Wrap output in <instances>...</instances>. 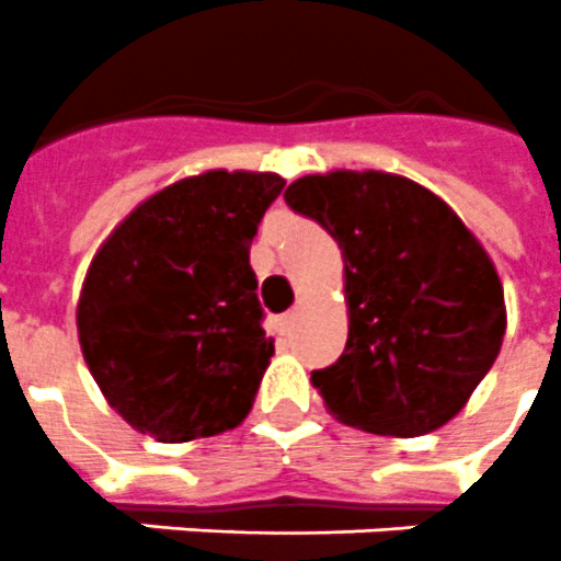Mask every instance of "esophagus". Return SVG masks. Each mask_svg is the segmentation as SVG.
I'll return each mask as SVG.
<instances>
[{
    "mask_svg": "<svg viewBox=\"0 0 561 561\" xmlns=\"http://www.w3.org/2000/svg\"><path fill=\"white\" fill-rule=\"evenodd\" d=\"M296 317H299V310H290V313H285V317L279 319V328H282V333H288L290 328H294Z\"/></svg>",
    "mask_w": 561,
    "mask_h": 561,
    "instance_id": "34e87169",
    "label": "esophagus"
}]
</instances>
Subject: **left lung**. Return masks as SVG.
I'll return each mask as SVG.
<instances>
[{"label": "left lung", "mask_w": 561, "mask_h": 561, "mask_svg": "<svg viewBox=\"0 0 561 561\" xmlns=\"http://www.w3.org/2000/svg\"><path fill=\"white\" fill-rule=\"evenodd\" d=\"M345 262L347 345L310 382L324 408L379 436L448 425L493 368L507 328L491 256L448 202L413 179L331 171L290 182Z\"/></svg>", "instance_id": "obj_1"}]
</instances>
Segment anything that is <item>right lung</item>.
<instances>
[{
    "label": "right lung",
    "instance_id": "1",
    "mask_svg": "<svg viewBox=\"0 0 561 561\" xmlns=\"http://www.w3.org/2000/svg\"><path fill=\"white\" fill-rule=\"evenodd\" d=\"M276 173L205 171L136 205L99 244L77 305L102 397L157 442L233 431L273 356L251 242Z\"/></svg>",
    "mask_w": 561,
    "mask_h": 561
}]
</instances>
